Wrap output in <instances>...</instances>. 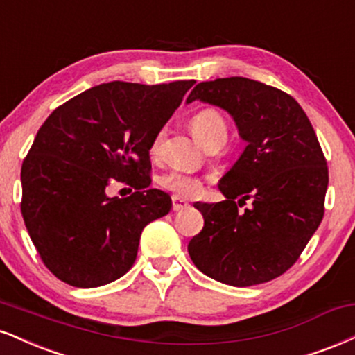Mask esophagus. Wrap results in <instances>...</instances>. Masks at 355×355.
Returning <instances> with one entry per match:
<instances>
[{
    "mask_svg": "<svg viewBox=\"0 0 355 355\" xmlns=\"http://www.w3.org/2000/svg\"><path fill=\"white\" fill-rule=\"evenodd\" d=\"M172 208H173V211L185 210V208H189V202H187V200L180 198V196H178V195H173L172 196Z\"/></svg>",
    "mask_w": 355,
    "mask_h": 355,
    "instance_id": "obj_1",
    "label": "esophagus"
}]
</instances>
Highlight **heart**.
<instances>
[{"label":"heart","instance_id":"heart-1","mask_svg":"<svg viewBox=\"0 0 355 355\" xmlns=\"http://www.w3.org/2000/svg\"><path fill=\"white\" fill-rule=\"evenodd\" d=\"M191 129L200 144L205 147H210L213 144H225L228 139V123L223 114L216 109H203L191 119ZM165 132L160 130L153 137L150 152L152 155H159L162 142H164ZM162 185L166 190H172L177 195L182 196H193L202 190V182L196 177H191L189 173L182 172H170L165 177H162Z\"/></svg>","mask_w":355,"mask_h":355}]
</instances>
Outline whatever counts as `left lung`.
<instances>
[{
    "instance_id": "left-lung-1",
    "label": "left lung",
    "mask_w": 355,
    "mask_h": 355,
    "mask_svg": "<svg viewBox=\"0 0 355 355\" xmlns=\"http://www.w3.org/2000/svg\"><path fill=\"white\" fill-rule=\"evenodd\" d=\"M202 101L233 117L245 150L218 183V203H195L203 230L189 243L191 261L220 283L245 288L286 272L324 216L329 173L318 137L289 94L258 80L200 83L187 104ZM250 199L245 212L238 206Z\"/></svg>"
}]
</instances>
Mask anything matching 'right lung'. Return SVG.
<instances>
[{
  "label": "right lung",
  "instance_id": "right-lung-1",
  "mask_svg": "<svg viewBox=\"0 0 355 355\" xmlns=\"http://www.w3.org/2000/svg\"><path fill=\"white\" fill-rule=\"evenodd\" d=\"M195 80H114L59 105L21 166L23 213L42 263L76 288H97L130 270L142 230L172 208L150 189V145ZM114 180L137 190L110 199Z\"/></svg>",
  "mask_w": 355,
  "mask_h": 355
}]
</instances>
